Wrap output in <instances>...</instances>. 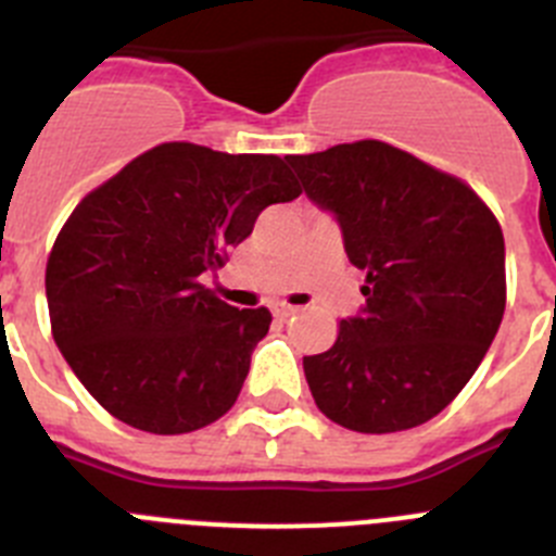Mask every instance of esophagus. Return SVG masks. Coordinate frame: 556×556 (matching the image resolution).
Returning a JSON list of instances; mask_svg holds the SVG:
<instances>
[{
    "instance_id": "obj_1",
    "label": "esophagus",
    "mask_w": 556,
    "mask_h": 556,
    "mask_svg": "<svg viewBox=\"0 0 556 556\" xmlns=\"http://www.w3.org/2000/svg\"><path fill=\"white\" fill-rule=\"evenodd\" d=\"M273 314L278 319H289V317H292V314H298V308H294V305H289V303H275L273 305Z\"/></svg>"
}]
</instances>
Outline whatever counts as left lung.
Masks as SVG:
<instances>
[{"instance_id": "left-lung-1", "label": "left lung", "mask_w": 556, "mask_h": 556, "mask_svg": "<svg viewBox=\"0 0 556 556\" xmlns=\"http://www.w3.org/2000/svg\"><path fill=\"white\" fill-rule=\"evenodd\" d=\"M287 162L366 273L358 317L341 319L333 348L303 358L314 402L355 432L425 425L460 394L502 325V226L466 181L389 142Z\"/></svg>"}]
</instances>
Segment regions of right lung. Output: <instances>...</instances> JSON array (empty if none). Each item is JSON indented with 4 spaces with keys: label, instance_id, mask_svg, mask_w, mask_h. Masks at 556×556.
I'll return each mask as SVG.
<instances>
[{
    "label": "right lung",
    "instance_id": "obj_1",
    "mask_svg": "<svg viewBox=\"0 0 556 556\" xmlns=\"http://www.w3.org/2000/svg\"><path fill=\"white\" fill-rule=\"evenodd\" d=\"M298 195L281 156L162 142L76 203L46 300L60 353L106 414L178 435L231 410L273 314L223 303L201 275Z\"/></svg>",
    "mask_w": 556,
    "mask_h": 556
}]
</instances>
